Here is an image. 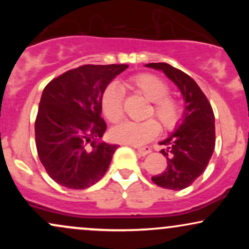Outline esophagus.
<instances>
[{
  "instance_id": "1",
  "label": "esophagus",
  "mask_w": 249,
  "mask_h": 249,
  "mask_svg": "<svg viewBox=\"0 0 249 249\" xmlns=\"http://www.w3.org/2000/svg\"><path fill=\"white\" fill-rule=\"evenodd\" d=\"M137 151H138L139 154H142V156H146L151 152V148L148 146H145V147H138L137 148Z\"/></svg>"
}]
</instances>
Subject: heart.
Returning <instances> with one entry per match:
<instances>
[{
  "instance_id": "obj_1",
  "label": "heart",
  "mask_w": 249,
  "mask_h": 249,
  "mask_svg": "<svg viewBox=\"0 0 249 249\" xmlns=\"http://www.w3.org/2000/svg\"><path fill=\"white\" fill-rule=\"evenodd\" d=\"M125 89L131 92L144 97L151 102L147 117H156L161 126L167 131H172L180 124L182 119V105L178 98L168 95L170 87L164 79L150 72H142L128 78ZM122 88L111 84L105 89L102 95L101 107L103 115L110 123H119L124 117ZM160 131V126L154 119L134 123L125 122L112 130V138L121 144L142 145L153 139Z\"/></svg>"
}]
</instances>
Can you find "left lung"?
Segmentation results:
<instances>
[{
	"label": "left lung",
	"mask_w": 249,
	"mask_h": 249,
	"mask_svg": "<svg viewBox=\"0 0 249 249\" xmlns=\"http://www.w3.org/2000/svg\"><path fill=\"white\" fill-rule=\"evenodd\" d=\"M148 68L162 70L181 91L185 101V115L181 125L160 142L161 153L167 166L152 177L158 186L168 190H184L192 185L207 167L215 147V124L211 103L196 81L167 63H148Z\"/></svg>",
	"instance_id": "8db88e82"
}]
</instances>
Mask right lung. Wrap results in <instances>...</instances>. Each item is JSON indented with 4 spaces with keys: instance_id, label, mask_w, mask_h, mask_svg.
I'll return each instance as SVG.
<instances>
[{
    "instance_id": "add662e5",
    "label": "right lung",
    "mask_w": 249,
    "mask_h": 249,
    "mask_svg": "<svg viewBox=\"0 0 249 249\" xmlns=\"http://www.w3.org/2000/svg\"><path fill=\"white\" fill-rule=\"evenodd\" d=\"M127 64H85L62 73L43 90L35 121L38 158L57 184L84 190L102 179L117 145L99 142L107 130L101 99Z\"/></svg>"
}]
</instances>
